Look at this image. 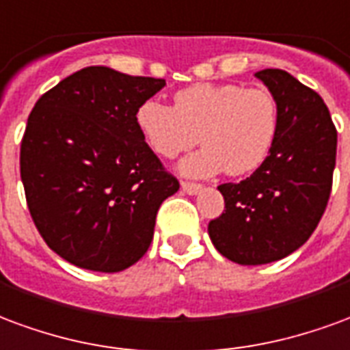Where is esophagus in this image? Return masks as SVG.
Here are the masks:
<instances>
[{
	"label": "esophagus",
	"instance_id": "34e87169",
	"mask_svg": "<svg viewBox=\"0 0 350 350\" xmlns=\"http://www.w3.org/2000/svg\"><path fill=\"white\" fill-rule=\"evenodd\" d=\"M180 188H183V192L190 193V196H196V193H200L203 190V185H198V183H180Z\"/></svg>",
	"mask_w": 350,
	"mask_h": 350
}]
</instances>
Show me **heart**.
<instances>
[{"instance_id": "obj_1", "label": "heart", "mask_w": 350, "mask_h": 350, "mask_svg": "<svg viewBox=\"0 0 350 350\" xmlns=\"http://www.w3.org/2000/svg\"><path fill=\"white\" fill-rule=\"evenodd\" d=\"M136 129L157 157H186L178 172L188 177H213L226 170L233 177L248 175L269 158L280 126L274 94L262 88L234 83H196L173 96V108L149 98L136 109Z\"/></svg>"}]
</instances>
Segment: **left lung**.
<instances>
[{"instance_id": "8db88e82", "label": "left lung", "mask_w": 350, "mask_h": 350, "mask_svg": "<svg viewBox=\"0 0 350 350\" xmlns=\"http://www.w3.org/2000/svg\"><path fill=\"white\" fill-rule=\"evenodd\" d=\"M278 102L269 158L241 183L218 186L226 208L208 224L214 248L239 265L283 259L311 237L332 190L338 132L325 100L280 68L256 72Z\"/></svg>"}]
</instances>
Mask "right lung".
Here are the masks:
<instances>
[{
  "instance_id": "1",
  "label": "right lung",
  "mask_w": 350,
  "mask_h": 350,
  "mask_svg": "<svg viewBox=\"0 0 350 350\" xmlns=\"http://www.w3.org/2000/svg\"><path fill=\"white\" fill-rule=\"evenodd\" d=\"M164 85L160 78L88 67L31 109L20 177L40 237L65 261L121 272L149 250L158 208L178 180L144 144L134 116Z\"/></svg>"
}]
</instances>
